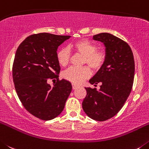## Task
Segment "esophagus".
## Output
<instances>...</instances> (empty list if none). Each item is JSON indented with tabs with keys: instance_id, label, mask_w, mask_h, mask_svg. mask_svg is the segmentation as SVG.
I'll return each instance as SVG.
<instances>
[{
	"instance_id": "34e87169",
	"label": "esophagus",
	"mask_w": 149,
	"mask_h": 149,
	"mask_svg": "<svg viewBox=\"0 0 149 149\" xmlns=\"http://www.w3.org/2000/svg\"><path fill=\"white\" fill-rule=\"evenodd\" d=\"M72 87H73V89H76L78 88V85L76 84H72Z\"/></svg>"
}]
</instances>
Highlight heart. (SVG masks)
Masks as SVG:
<instances>
[{"instance_id": "heart-1", "label": "heart", "mask_w": 149, "mask_h": 149, "mask_svg": "<svg viewBox=\"0 0 149 149\" xmlns=\"http://www.w3.org/2000/svg\"><path fill=\"white\" fill-rule=\"evenodd\" d=\"M77 53L84 56L83 64H86L92 70L96 71L101 69L106 59V54L103 50L97 49V47L94 43L88 40H79L69 46ZM56 58L58 64L62 67H66L70 61V52L67 48H61L56 53ZM91 74V70L88 67L81 68H70L62 73L65 79L73 83L81 84L87 79Z\"/></svg>"}]
</instances>
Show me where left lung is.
<instances>
[{
	"label": "left lung",
	"mask_w": 149,
	"mask_h": 149,
	"mask_svg": "<svg viewBox=\"0 0 149 149\" xmlns=\"http://www.w3.org/2000/svg\"><path fill=\"white\" fill-rule=\"evenodd\" d=\"M93 38L104 44L106 59L89 81L95 86L101 83L100 89L85 88L87 95L82 102V108L91 119L105 121L121 110L131 93L134 78V59L129 45L116 36L102 33Z\"/></svg>",
	"instance_id": "8db88e82"
}]
</instances>
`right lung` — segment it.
Listing matches in <instances>:
<instances>
[{
    "mask_svg": "<svg viewBox=\"0 0 149 149\" xmlns=\"http://www.w3.org/2000/svg\"><path fill=\"white\" fill-rule=\"evenodd\" d=\"M70 36L42 33L31 35L16 50L13 78L18 98L25 109L42 120H53L62 112L72 91L71 83L58 79V46ZM56 79L52 87L49 79Z\"/></svg>",
    "mask_w": 149,
    "mask_h": 149,
    "instance_id": "1",
    "label": "right lung"
}]
</instances>
